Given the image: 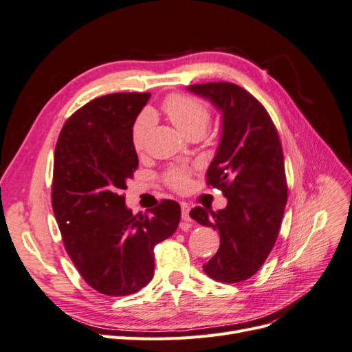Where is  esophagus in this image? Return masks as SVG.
<instances>
[{"mask_svg":"<svg viewBox=\"0 0 352 352\" xmlns=\"http://www.w3.org/2000/svg\"><path fill=\"white\" fill-rule=\"evenodd\" d=\"M182 219L185 220V221H190V217H189V210H190V207L186 204V202H184L182 206Z\"/></svg>","mask_w":352,"mask_h":352,"instance_id":"1","label":"esophagus"}]
</instances>
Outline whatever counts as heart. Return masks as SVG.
<instances>
[{"label": "heart", "instance_id": "obj_1", "mask_svg": "<svg viewBox=\"0 0 352 352\" xmlns=\"http://www.w3.org/2000/svg\"><path fill=\"white\" fill-rule=\"evenodd\" d=\"M162 110L172 123L189 136H201L211 120L208 105L188 94H172L166 97ZM154 114L151 110H142L135 117L131 127V142L136 151H142L154 126ZM190 170L184 166H173L167 168L163 177L164 182L175 190H185L189 185Z\"/></svg>", "mask_w": 352, "mask_h": 352}]
</instances>
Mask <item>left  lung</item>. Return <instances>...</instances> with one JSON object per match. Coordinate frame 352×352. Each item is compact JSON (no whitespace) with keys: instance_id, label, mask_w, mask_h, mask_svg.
I'll return each instance as SVG.
<instances>
[{"instance_id":"left-lung-1","label":"left lung","mask_w":352,"mask_h":352,"mask_svg":"<svg viewBox=\"0 0 352 352\" xmlns=\"http://www.w3.org/2000/svg\"><path fill=\"white\" fill-rule=\"evenodd\" d=\"M221 111L219 150L207 170V185L228 198L223 210L195 207L190 217L216 229L220 247L204 272L223 283H238L260 270L278 239L287 199L278 129L263 104L230 82L190 85Z\"/></svg>"}]
</instances>
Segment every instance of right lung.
<instances>
[{"mask_svg":"<svg viewBox=\"0 0 352 352\" xmlns=\"http://www.w3.org/2000/svg\"><path fill=\"white\" fill-rule=\"evenodd\" d=\"M150 92L109 94L87 102L58 135L51 202L63 243L92 289L135 294L154 276V248L172 236L180 206L163 199L145 214L124 206L126 182L138 168L131 127Z\"/></svg>","mask_w":352,"mask_h":352,"instance_id":"right-lung-1","label":"right lung"}]
</instances>
